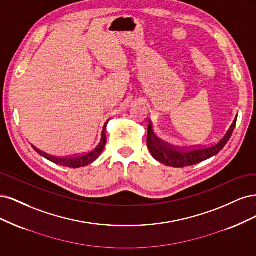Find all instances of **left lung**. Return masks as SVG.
Here are the masks:
<instances>
[{"label":"left lung","instance_id":"left-lung-1","mask_svg":"<svg viewBox=\"0 0 256 256\" xmlns=\"http://www.w3.org/2000/svg\"><path fill=\"white\" fill-rule=\"evenodd\" d=\"M236 121L237 117L234 119L232 126L228 130L224 136L219 139L216 144L196 148H178L162 142L154 134L152 122H150L149 126H148L146 144L153 158L162 164H166V166L174 168L192 166V164L210 158L212 156H215L224 149L228 139L232 136Z\"/></svg>","mask_w":256,"mask_h":256}]
</instances>
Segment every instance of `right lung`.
<instances>
[{
  "instance_id": "1",
  "label": "right lung",
  "mask_w": 256,
  "mask_h": 256,
  "mask_svg": "<svg viewBox=\"0 0 256 256\" xmlns=\"http://www.w3.org/2000/svg\"><path fill=\"white\" fill-rule=\"evenodd\" d=\"M107 121L103 130H102V135H101V140L100 142L98 144V146L94 148V149L90 150L89 152H86L84 154H78V155H73V156H66V158H56V156H52V155H48L42 151H40L39 149H37L36 146H32V149H34L39 155L44 156V158L48 160L50 162L56 164H60V166H64V167H69V168H80V167H85L87 164H92V162H94L100 154L102 153L104 146L106 144V126H107Z\"/></svg>"
}]
</instances>
